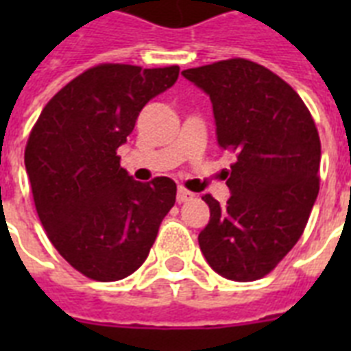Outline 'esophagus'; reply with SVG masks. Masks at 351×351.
<instances>
[{"label":"esophagus","mask_w":351,"mask_h":351,"mask_svg":"<svg viewBox=\"0 0 351 351\" xmlns=\"http://www.w3.org/2000/svg\"><path fill=\"white\" fill-rule=\"evenodd\" d=\"M189 198H193V193L184 189V187H178V191H176V202L182 204V202H187Z\"/></svg>","instance_id":"esophagus-1"}]
</instances>
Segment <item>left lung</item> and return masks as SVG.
Returning <instances> with one entry per match:
<instances>
[{
	"label": "left lung",
	"instance_id": "1",
	"mask_svg": "<svg viewBox=\"0 0 351 351\" xmlns=\"http://www.w3.org/2000/svg\"><path fill=\"white\" fill-rule=\"evenodd\" d=\"M184 78L213 106L217 142L237 153L226 173L231 197L211 195L198 234L215 271L251 282L271 271L304 231L319 195L321 140L300 96L258 63L233 58L187 69Z\"/></svg>",
	"mask_w": 351,
	"mask_h": 351
}]
</instances>
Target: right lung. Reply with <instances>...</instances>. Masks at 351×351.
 Wrapping results in <instances>:
<instances>
[{"instance_id":"right-lung-1","label":"right lung","mask_w":351,"mask_h":351,"mask_svg":"<svg viewBox=\"0 0 351 351\" xmlns=\"http://www.w3.org/2000/svg\"><path fill=\"white\" fill-rule=\"evenodd\" d=\"M178 73L176 65L104 63L69 82L32 127L25 169L38 217L58 253L93 280L136 271L175 206V182H136L120 167L117 149Z\"/></svg>"}]
</instances>
